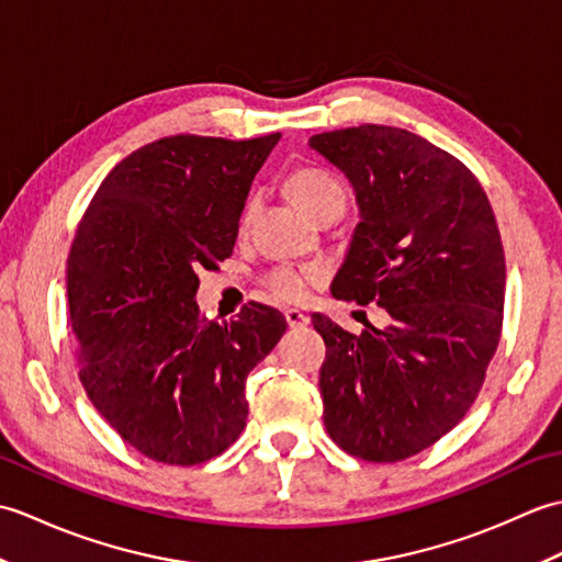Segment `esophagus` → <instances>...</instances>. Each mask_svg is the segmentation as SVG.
Masks as SVG:
<instances>
[{
    "label": "esophagus",
    "instance_id": "34e87169",
    "mask_svg": "<svg viewBox=\"0 0 562 562\" xmlns=\"http://www.w3.org/2000/svg\"><path fill=\"white\" fill-rule=\"evenodd\" d=\"M284 321H288L290 328H304V326H308V321L312 318L302 314L300 308H288V312H284Z\"/></svg>",
    "mask_w": 562,
    "mask_h": 562
}]
</instances>
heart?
<instances>
[{"label":"heart","instance_id":"obj_1","mask_svg":"<svg viewBox=\"0 0 562 562\" xmlns=\"http://www.w3.org/2000/svg\"><path fill=\"white\" fill-rule=\"evenodd\" d=\"M290 190L296 198V202L312 214L314 220H324L326 214L342 212L348 205V190L338 181L336 176L324 171V169H296L290 176ZM256 200H248L241 224L246 226L254 217ZM321 272L316 268H274L266 274V288L268 292L280 302H302L306 292L316 284Z\"/></svg>","mask_w":562,"mask_h":562}]
</instances>
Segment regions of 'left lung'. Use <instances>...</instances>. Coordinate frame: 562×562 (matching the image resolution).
I'll return each mask as SVG.
<instances>
[{
    "label": "left lung",
    "mask_w": 562,
    "mask_h": 562,
    "mask_svg": "<svg viewBox=\"0 0 562 562\" xmlns=\"http://www.w3.org/2000/svg\"><path fill=\"white\" fill-rule=\"evenodd\" d=\"M308 145L348 176L362 214L330 292L391 316L352 336L314 314L324 425L357 459L403 461L479 396L503 333V238L479 178L420 135L360 125Z\"/></svg>",
    "instance_id": "8db88e82"
}]
</instances>
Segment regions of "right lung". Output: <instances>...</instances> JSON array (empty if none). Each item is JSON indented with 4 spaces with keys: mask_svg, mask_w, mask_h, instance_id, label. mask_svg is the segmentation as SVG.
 <instances>
[{
    "mask_svg": "<svg viewBox=\"0 0 562 562\" xmlns=\"http://www.w3.org/2000/svg\"><path fill=\"white\" fill-rule=\"evenodd\" d=\"M280 133L173 135L103 178L67 258L79 379L105 423L145 457L193 465L246 427V376L288 321L250 302L207 321L198 272L232 256L250 183Z\"/></svg>",
    "mask_w": 562,
    "mask_h": 562,
    "instance_id": "add662e5",
    "label": "right lung"
}]
</instances>
